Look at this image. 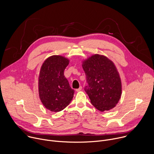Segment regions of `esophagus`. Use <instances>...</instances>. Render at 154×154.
<instances>
[{
    "instance_id": "esophagus-1",
    "label": "esophagus",
    "mask_w": 154,
    "mask_h": 154,
    "mask_svg": "<svg viewBox=\"0 0 154 154\" xmlns=\"http://www.w3.org/2000/svg\"><path fill=\"white\" fill-rule=\"evenodd\" d=\"M82 87L80 86L78 89H75V91H76L77 92H79V91H80L82 90Z\"/></svg>"
}]
</instances>
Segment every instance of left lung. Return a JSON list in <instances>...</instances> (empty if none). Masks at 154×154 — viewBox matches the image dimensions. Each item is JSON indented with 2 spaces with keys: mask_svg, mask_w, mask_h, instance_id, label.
Instances as JSON below:
<instances>
[{
  "mask_svg": "<svg viewBox=\"0 0 154 154\" xmlns=\"http://www.w3.org/2000/svg\"><path fill=\"white\" fill-rule=\"evenodd\" d=\"M88 85L84 88L91 104L103 112L116 106L122 94V83L117 69L107 57L95 54L83 62Z\"/></svg>",
  "mask_w": 154,
  "mask_h": 154,
  "instance_id": "8db88e82",
  "label": "left lung"
}]
</instances>
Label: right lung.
<instances>
[{"instance_id":"obj_1","label":"right lung","mask_w":154,"mask_h":154,"mask_svg":"<svg viewBox=\"0 0 154 154\" xmlns=\"http://www.w3.org/2000/svg\"><path fill=\"white\" fill-rule=\"evenodd\" d=\"M69 60L60 56H53L43 63L38 79V92L44 106L52 112L65 109L74 97V90L64 75Z\"/></svg>"}]
</instances>
